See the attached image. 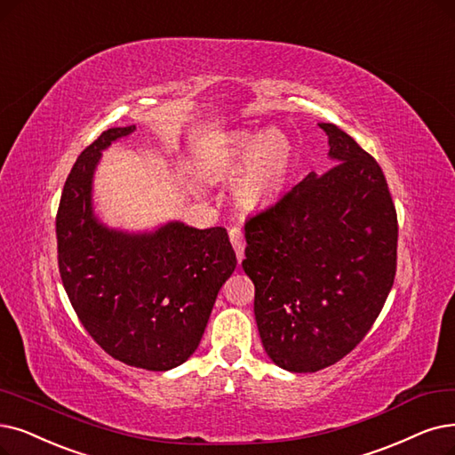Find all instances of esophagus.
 Returning <instances> with one entry per match:
<instances>
[{
  "instance_id": "esophagus-1",
  "label": "esophagus",
  "mask_w": 455,
  "mask_h": 455,
  "mask_svg": "<svg viewBox=\"0 0 455 455\" xmlns=\"http://www.w3.org/2000/svg\"><path fill=\"white\" fill-rule=\"evenodd\" d=\"M229 241H231V244H233L235 253H237V261L241 263V261L244 259V246H246L243 231H241L239 228H231V229H229Z\"/></svg>"
}]
</instances>
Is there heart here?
Instances as JSON below:
<instances>
[{"label": "heart", "instance_id": "obj_1", "mask_svg": "<svg viewBox=\"0 0 455 455\" xmlns=\"http://www.w3.org/2000/svg\"><path fill=\"white\" fill-rule=\"evenodd\" d=\"M295 151L289 138L275 129L259 134L228 136L216 156V168L235 172V199L241 207L256 211L268 207L285 192L293 172Z\"/></svg>", "mask_w": 455, "mask_h": 455}]
</instances>
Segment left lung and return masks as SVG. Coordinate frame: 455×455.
<instances>
[{
	"mask_svg": "<svg viewBox=\"0 0 455 455\" xmlns=\"http://www.w3.org/2000/svg\"><path fill=\"white\" fill-rule=\"evenodd\" d=\"M334 168L307 173L244 224L265 353L293 373L329 368L371 329L395 276L397 216L377 160L332 123Z\"/></svg>",
	"mask_w": 455,
	"mask_h": 455,
	"instance_id": "obj_1",
	"label": "left lung"
}]
</instances>
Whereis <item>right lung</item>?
<instances>
[{
	"mask_svg": "<svg viewBox=\"0 0 455 455\" xmlns=\"http://www.w3.org/2000/svg\"><path fill=\"white\" fill-rule=\"evenodd\" d=\"M134 131L108 129L72 166L56 218L58 263L72 307L108 355L168 371L197 349L237 258L224 228L173 220L136 233L99 220L93 177L102 151Z\"/></svg>",
	"mask_w": 455,
	"mask_h": 455,
	"instance_id": "1",
	"label": "right lung"
}]
</instances>
